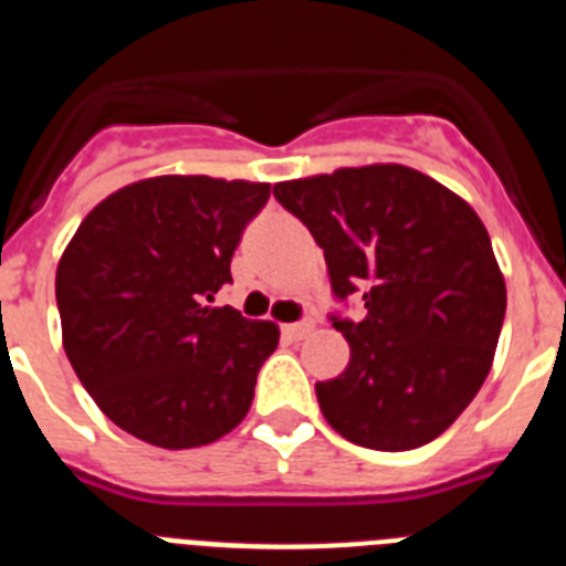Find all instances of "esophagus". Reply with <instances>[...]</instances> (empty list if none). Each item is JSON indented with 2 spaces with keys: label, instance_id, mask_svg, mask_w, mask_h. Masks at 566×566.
Returning a JSON list of instances; mask_svg holds the SVG:
<instances>
[{
  "label": "esophagus",
  "instance_id": "34e87169",
  "mask_svg": "<svg viewBox=\"0 0 566 566\" xmlns=\"http://www.w3.org/2000/svg\"><path fill=\"white\" fill-rule=\"evenodd\" d=\"M308 332H312V323H308V321L286 323V326H283V335H286L289 340H303V337H306Z\"/></svg>",
  "mask_w": 566,
  "mask_h": 566
}]
</instances>
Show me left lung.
Returning <instances> with one entry per match:
<instances>
[{
    "mask_svg": "<svg viewBox=\"0 0 566 566\" xmlns=\"http://www.w3.org/2000/svg\"><path fill=\"white\" fill-rule=\"evenodd\" d=\"M274 197L315 237L332 294L364 297V321L335 312L349 366L315 384L346 441L403 452L434 441L490 375L506 286L475 211L407 166L340 168L277 182Z\"/></svg>",
    "mask_w": 566,
    "mask_h": 566,
    "instance_id": "obj_1",
    "label": "left lung"
}]
</instances>
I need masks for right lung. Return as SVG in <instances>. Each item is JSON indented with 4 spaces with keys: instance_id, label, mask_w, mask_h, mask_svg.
I'll list each match as a JSON object with an SVG mask.
<instances>
[{
    "instance_id": "right-lung-1",
    "label": "right lung",
    "mask_w": 566,
    "mask_h": 566,
    "mask_svg": "<svg viewBox=\"0 0 566 566\" xmlns=\"http://www.w3.org/2000/svg\"><path fill=\"white\" fill-rule=\"evenodd\" d=\"M269 182L151 177L105 197L56 269L62 346L128 434L191 449L243 421L277 326L211 306Z\"/></svg>"
}]
</instances>
